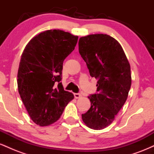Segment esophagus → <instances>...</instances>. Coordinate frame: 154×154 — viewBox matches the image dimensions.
<instances>
[{
  "label": "esophagus",
  "instance_id": "esophagus-1",
  "mask_svg": "<svg viewBox=\"0 0 154 154\" xmlns=\"http://www.w3.org/2000/svg\"><path fill=\"white\" fill-rule=\"evenodd\" d=\"M74 95H75V98H79L80 97H82V95L80 93H74Z\"/></svg>",
  "mask_w": 154,
  "mask_h": 154
}]
</instances>
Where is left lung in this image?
<instances>
[{"instance_id":"1","label":"left lung","mask_w":154,"mask_h":154,"mask_svg":"<svg viewBox=\"0 0 154 154\" xmlns=\"http://www.w3.org/2000/svg\"><path fill=\"white\" fill-rule=\"evenodd\" d=\"M79 53L90 75L98 79L97 93L88 96L91 106L82 114V121L88 128L102 130L113 122L128 98L130 65L121 45L106 34L79 38Z\"/></svg>"}]
</instances>
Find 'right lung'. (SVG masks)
Returning <instances> with one entry per match:
<instances>
[{"label": "right lung", "instance_id": "add662e5", "mask_svg": "<svg viewBox=\"0 0 154 154\" xmlns=\"http://www.w3.org/2000/svg\"><path fill=\"white\" fill-rule=\"evenodd\" d=\"M77 40L69 32L51 29L34 37L23 51L17 75L19 93L32 120L40 126L57 121L74 98L60 81L63 61Z\"/></svg>", "mask_w": 154, "mask_h": 154}]
</instances>
